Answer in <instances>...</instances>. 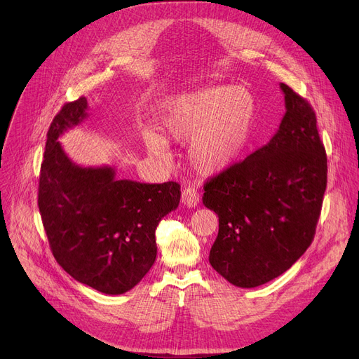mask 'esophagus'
Returning a JSON list of instances; mask_svg holds the SVG:
<instances>
[{
	"mask_svg": "<svg viewBox=\"0 0 359 359\" xmlns=\"http://www.w3.org/2000/svg\"><path fill=\"white\" fill-rule=\"evenodd\" d=\"M182 202L187 208H195L199 203V194L195 191V187H184V191L182 192Z\"/></svg>",
	"mask_w": 359,
	"mask_h": 359,
	"instance_id": "esophagus-1",
	"label": "esophagus"
}]
</instances>
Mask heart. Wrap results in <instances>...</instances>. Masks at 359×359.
Masks as SVG:
<instances>
[{
    "instance_id": "b5f03b06",
    "label": "heart",
    "mask_w": 359,
    "mask_h": 359,
    "mask_svg": "<svg viewBox=\"0 0 359 359\" xmlns=\"http://www.w3.org/2000/svg\"><path fill=\"white\" fill-rule=\"evenodd\" d=\"M256 116L253 94L238 86H215L176 94L163 103L161 125L175 141H191L189 157L202 175L230 168L246 149ZM151 153L168 158V142L147 132Z\"/></svg>"
}]
</instances>
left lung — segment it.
Segmentation results:
<instances>
[{
  "label": "left lung",
  "mask_w": 359,
  "mask_h": 359,
  "mask_svg": "<svg viewBox=\"0 0 359 359\" xmlns=\"http://www.w3.org/2000/svg\"><path fill=\"white\" fill-rule=\"evenodd\" d=\"M285 115L272 140L206 182L202 202L218 215L211 266L255 288L288 271L314 238L327 157L310 103L287 84Z\"/></svg>",
  "instance_id": "1"
}]
</instances>
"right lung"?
<instances>
[{"instance_id": "add662e5", "label": "right lung", "mask_w": 359, "mask_h": 359, "mask_svg": "<svg viewBox=\"0 0 359 359\" xmlns=\"http://www.w3.org/2000/svg\"><path fill=\"white\" fill-rule=\"evenodd\" d=\"M87 99L67 103L49 126L37 205L50 250L75 280L109 295L134 288L154 265L156 230L180 202V184L118 180L110 165L75 164L58 141L87 118Z\"/></svg>"}]
</instances>
